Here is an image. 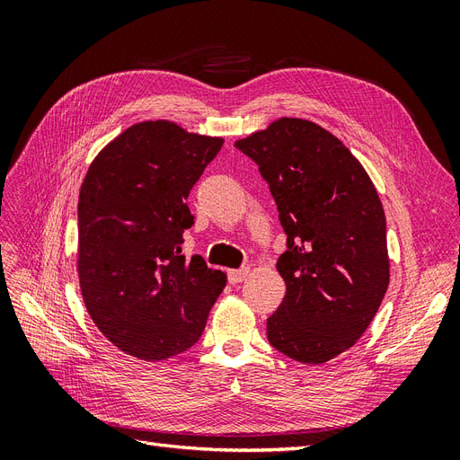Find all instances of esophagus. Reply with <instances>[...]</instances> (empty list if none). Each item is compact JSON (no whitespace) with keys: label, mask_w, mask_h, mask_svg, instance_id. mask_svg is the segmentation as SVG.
I'll use <instances>...</instances> for the list:
<instances>
[{"label":"esophagus","mask_w":460,"mask_h":460,"mask_svg":"<svg viewBox=\"0 0 460 460\" xmlns=\"http://www.w3.org/2000/svg\"><path fill=\"white\" fill-rule=\"evenodd\" d=\"M249 269H238V270H228V282L230 284H240L249 276Z\"/></svg>","instance_id":"esophagus-1"}]
</instances>
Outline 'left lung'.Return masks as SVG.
Wrapping results in <instances>:
<instances>
[{
  "instance_id": "obj_1",
  "label": "left lung",
  "mask_w": 460,
  "mask_h": 460,
  "mask_svg": "<svg viewBox=\"0 0 460 460\" xmlns=\"http://www.w3.org/2000/svg\"><path fill=\"white\" fill-rule=\"evenodd\" d=\"M235 147L259 164L288 235L269 341L299 363H328L363 336L389 286L378 191L343 142L307 119L282 117Z\"/></svg>"
}]
</instances>
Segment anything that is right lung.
I'll use <instances>...</instances> for the list:
<instances>
[{"label": "right lung", "mask_w": 460, "mask_h": 460, "mask_svg": "<svg viewBox=\"0 0 460 460\" xmlns=\"http://www.w3.org/2000/svg\"><path fill=\"white\" fill-rule=\"evenodd\" d=\"M225 140L144 120L111 140L78 196L76 269L86 311L120 351L164 360L196 343L226 274L186 259L188 196Z\"/></svg>", "instance_id": "1"}]
</instances>
